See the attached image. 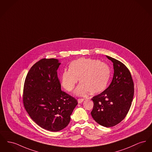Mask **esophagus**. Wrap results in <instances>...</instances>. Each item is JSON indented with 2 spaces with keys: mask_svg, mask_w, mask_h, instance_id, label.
<instances>
[{
  "mask_svg": "<svg viewBox=\"0 0 152 152\" xmlns=\"http://www.w3.org/2000/svg\"><path fill=\"white\" fill-rule=\"evenodd\" d=\"M77 101L79 103H81L84 101V99H78Z\"/></svg>",
  "mask_w": 152,
  "mask_h": 152,
  "instance_id": "34e87169",
  "label": "esophagus"
}]
</instances>
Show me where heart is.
<instances>
[{
	"mask_svg": "<svg viewBox=\"0 0 152 152\" xmlns=\"http://www.w3.org/2000/svg\"><path fill=\"white\" fill-rule=\"evenodd\" d=\"M110 76L107 64L98 60L80 58L70 63L69 69L63 72L61 80L63 87L72 91L78 79L80 85L76 93L84 95L88 91L91 94L99 93L106 88Z\"/></svg>",
	"mask_w": 152,
	"mask_h": 152,
	"instance_id": "obj_1",
	"label": "heart"
}]
</instances>
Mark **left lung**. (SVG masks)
Here are the masks:
<instances>
[{"mask_svg":"<svg viewBox=\"0 0 152 152\" xmlns=\"http://www.w3.org/2000/svg\"><path fill=\"white\" fill-rule=\"evenodd\" d=\"M107 57L113 63V79L107 89L91 99L94 107L91 114L99 125L110 127L119 124L127 115L134 96V83L124 64Z\"/></svg>","mask_w":152,"mask_h":152,"instance_id":"8db88e82","label":"left lung"}]
</instances>
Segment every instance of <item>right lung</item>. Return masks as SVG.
Instances as JSON below:
<instances>
[{
    "instance_id": "right-lung-1",
    "label": "right lung",
    "mask_w": 152,
    "mask_h": 152,
    "mask_svg": "<svg viewBox=\"0 0 152 152\" xmlns=\"http://www.w3.org/2000/svg\"><path fill=\"white\" fill-rule=\"evenodd\" d=\"M60 63L42 58L34 64L26 77L23 93L25 108L41 127L58 132L69 124L77 100L61 89L57 75Z\"/></svg>"
}]
</instances>
